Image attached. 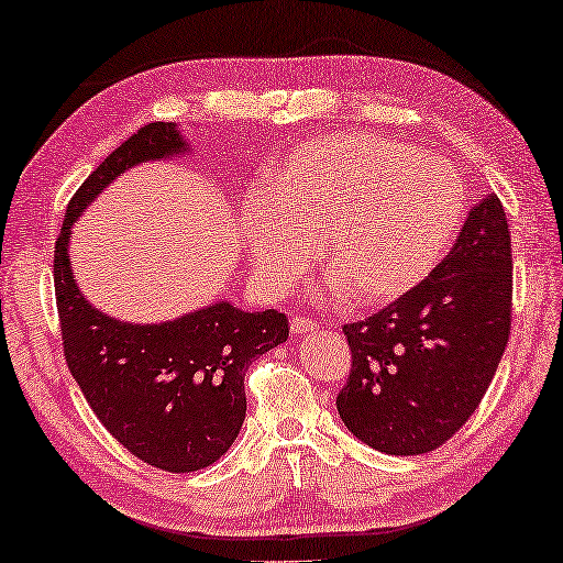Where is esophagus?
<instances>
[{"mask_svg": "<svg viewBox=\"0 0 563 563\" xmlns=\"http://www.w3.org/2000/svg\"><path fill=\"white\" fill-rule=\"evenodd\" d=\"M320 325H318V320H313V318H306V316H292L290 318V330L296 335H306V333H316Z\"/></svg>", "mask_w": 563, "mask_h": 563, "instance_id": "34e87169", "label": "esophagus"}]
</instances>
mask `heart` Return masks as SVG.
I'll return each instance as SVG.
<instances>
[{
    "label": "heart",
    "mask_w": 563,
    "mask_h": 563,
    "mask_svg": "<svg viewBox=\"0 0 563 563\" xmlns=\"http://www.w3.org/2000/svg\"><path fill=\"white\" fill-rule=\"evenodd\" d=\"M463 185L404 142L347 132L292 150L275 192L243 198V235L263 288H290L320 243L323 271L355 306L421 283L456 235Z\"/></svg>",
    "instance_id": "obj_1"
}]
</instances>
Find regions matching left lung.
<instances>
[{"label":"left lung","mask_w":563,"mask_h":563,"mask_svg":"<svg viewBox=\"0 0 563 563\" xmlns=\"http://www.w3.org/2000/svg\"><path fill=\"white\" fill-rule=\"evenodd\" d=\"M511 300V233L501 200L488 195L416 288L343 325L353 363L335 406L347 431L390 456L456 435L501 363Z\"/></svg>","instance_id":"obj_1"}]
</instances>
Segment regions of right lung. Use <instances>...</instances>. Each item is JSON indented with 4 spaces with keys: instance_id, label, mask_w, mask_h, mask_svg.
Segmentation results:
<instances>
[{
    "instance_id": "add662e5",
    "label": "right lung",
    "mask_w": 563,
    "mask_h": 563,
    "mask_svg": "<svg viewBox=\"0 0 563 563\" xmlns=\"http://www.w3.org/2000/svg\"><path fill=\"white\" fill-rule=\"evenodd\" d=\"M183 150L173 122L140 128L79 185L55 243L67 368L112 439L169 474L208 468L233 445L245 421V371L288 341V318L278 310L245 313L216 302L169 323L132 325L102 316L79 292L67 257L69 225L124 169Z\"/></svg>"
}]
</instances>
